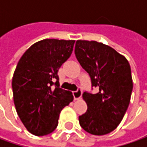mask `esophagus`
I'll return each instance as SVG.
<instances>
[{
    "label": "esophagus",
    "mask_w": 147,
    "mask_h": 147,
    "mask_svg": "<svg viewBox=\"0 0 147 147\" xmlns=\"http://www.w3.org/2000/svg\"><path fill=\"white\" fill-rule=\"evenodd\" d=\"M82 94V92L81 89H78V90L75 91V92H73V96H74V100H78V99L81 98Z\"/></svg>",
    "instance_id": "esophagus-1"
}]
</instances>
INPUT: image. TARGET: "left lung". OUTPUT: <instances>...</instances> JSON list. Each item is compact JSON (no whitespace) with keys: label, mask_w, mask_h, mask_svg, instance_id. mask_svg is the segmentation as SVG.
I'll return each mask as SVG.
<instances>
[{"label":"left lung","mask_w":147,"mask_h":147,"mask_svg":"<svg viewBox=\"0 0 147 147\" xmlns=\"http://www.w3.org/2000/svg\"><path fill=\"white\" fill-rule=\"evenodd\" d=\"M74 52L91 78L92 87L99 89L96 94H82L88 110L78 118L80 126L93 135L110 133L120 123L130 103V65L115 49L96 41L78 40Z\"/></svg>","instance_id":"left-lung-1"}]
</instances>
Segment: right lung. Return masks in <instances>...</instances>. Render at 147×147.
<instances>
[{"mask_svg": "<svg viewBox=\"0 0 147 147\" xmlns=\"http://www.w3.org/2000/svg\"><path fill=\"white\" fill-rule=\"evenodd\" d=\"M74 40L44 39L32 45L20 58L12 78L14 103L20 120L36 136L52 133L60 111L73 101L59 88L58 71L70 57Z\"/></svg>", "mask_w": 147, "mask_h": 147, "instance_id": "right-lung-1", "label": "right lung"}]
</instances>
